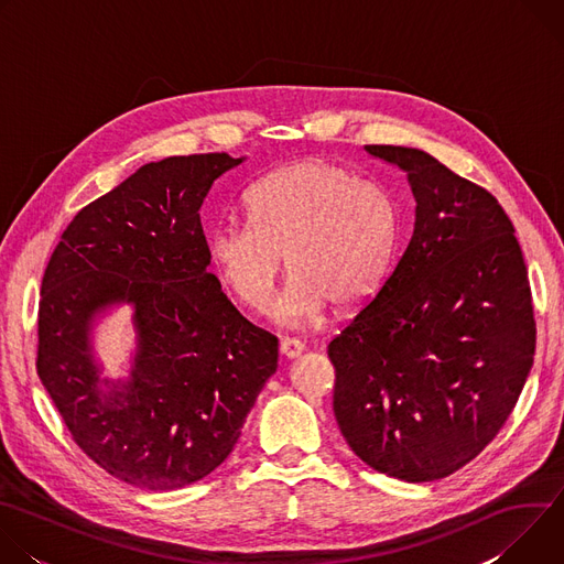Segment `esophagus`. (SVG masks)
<instances>
[{
	"label": "esophagus",
	"instance_id": "obj_1",
	"mask_svg": "<svg viewBox=\"0 0 564 564\" xmlns=\"http://www.w3.org/2000/svg\"><path fill=\"white\" fill-rule=\"evenodd\" d=\"M279 350H281V355H283V357L294 359V357H299V355L305 350V344H303V341H299V339H294V337H285V339H281Z\"/></svg>",
	"mask_w": 564,
	"mask_h": 564
}]
</instances>
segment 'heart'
Instances as JSON below:
<instances>
[{
  "label": "heart",
  "mask_w": 564,
  "mask_h": 564,
  "mask_svg": "<svg viewBox=\"0 0 564 564\" xmlns=\"http://www.w3.org/2000/svg\"><path fill=\"white\" fill-rule=\"evenodd\" d=\"M248 223L207 236V259L240 305L263 310L283 268L292 272L272 314L303 326L335 303L364 305L388 279L401 240L397 198L326 158L288 163L246 194Z\"/></svg>",
  "instance_id": "heart-1"
}]
</instances>
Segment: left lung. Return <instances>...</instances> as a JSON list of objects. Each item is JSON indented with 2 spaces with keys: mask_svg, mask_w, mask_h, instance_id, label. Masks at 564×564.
Listing matches in <instances>:
<instances>
[{
  "mask_svg": "<svg viewBox=\"0 0 564 564\" xmlns=\"http://www.w3.org/2000/svg\"><path fill=\"white\" fill-rule=\"evenodd\" d=\"M366 151L406 172L415 229L328 344L335 417L370 468L433 481L473 462L509 420L535 352L531 285L491 192L420 149Z\"/></svg>",
  "mask_w": 564,
  "mask_h": 564,
  "instance_id": "8db88e82",
  "label": "left lung"
}]
</instances>
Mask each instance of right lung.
<instances>
[{
  "instance_id": "right-lung-1",
  "label": "right lung",
  "mask_w": 564,
  "mask_h": 564,
  "mask_svg": "<svg viewBox=\"0 0 564 564\" xmlns=\"http://www.w3.org/2000/svg\"><path fill=\"white\" fill-rule=\"evenodd\" d=\"M229 153L172 155L79 209L42 279L37 375L73 442L131 487L172 491L225 462L276 370L279 339L207 272L200 205ZM137 310L132 379L109 393L88 355L93 316Z\"/></svg>"
}]
</instances>
